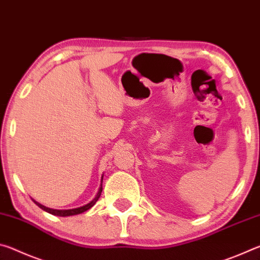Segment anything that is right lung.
<instances>
[{"label": "right lung", "instance_id": "add662e5", "mask_svg": "<svg viewBox=\"0 0 260 260\" xmlns=\"http://www.w3.org/2000/svg\"><path fill=\"white\" fill-rule=\"evenodd\" d=\"M102 180H103V177H102ZM102 184H101V187L99 189V192L98 195L95 196V199L90 202V203H88L87 205H83L81 206V208H77V209H71V210H54V209H49V208H46V206H43L41 204H39L38 202H34L35 204H37L39 208L42 209L43 211H46V212L50 213V214H54V215H59V217H68V215H74V214H79V213H82L85 212V211L89 210L91 206H94V204L96 203V202L99 201L100 196H101V192H102Z\"/></svg>", "mask_w": 260, "mask_h": 260}]
</instances>
